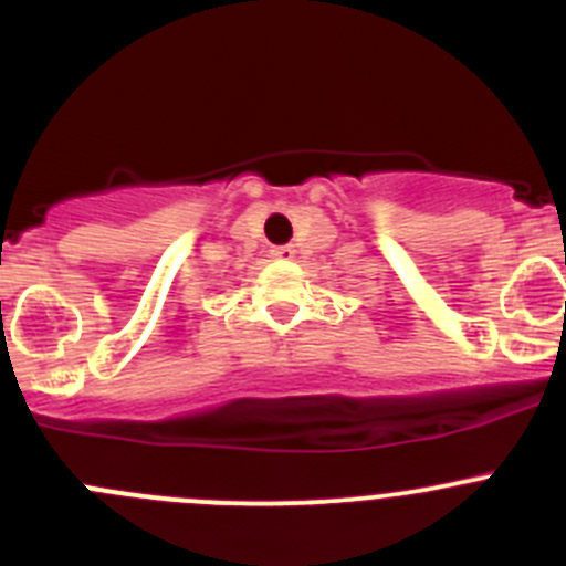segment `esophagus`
<instances>
[{"instance_id":"esophagus-1","label":"esophagus","mask_w":566,"mask_h":566,"mask_svg":"<svg viewBox=\"0 0 566 566\" xmlns=\"http://www.w3.org/2000/svg\"><path fill=\"white\" fill-rule=\"evenodd\" d=\"M271 256H273V260H293L295 249L293 247H273Z\"/></svg>"}]
</instances>
